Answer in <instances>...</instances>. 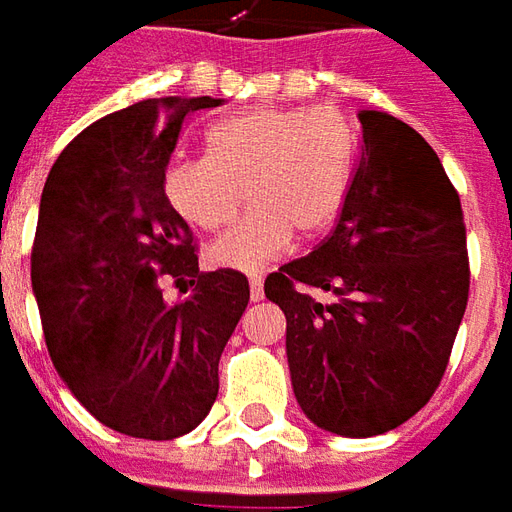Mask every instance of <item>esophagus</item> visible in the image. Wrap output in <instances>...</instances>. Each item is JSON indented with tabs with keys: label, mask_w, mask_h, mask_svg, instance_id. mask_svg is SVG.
<instances>
[{
	"label": "esophagus",
	"mask_w": 512,
	"mask_h": 512,
	"mask_svg": "<svg viewBox=\"0 0 512 512\" xmlns=\"http://www.w3.org/2000/svg\"><path fill=\"white\" fill-rule=\"evenodd\" d=\"M249 299H252V301L263 299V279H260V277L249 279Z\"/></svg>",
	"instance_id": "esophagus-1"
}]
</instances>
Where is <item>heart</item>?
Returning a JSON list of instances; mask_svg holds the SVG:
<instances>
[{"instance_id":"obj_1","label":"heart","mask_w":512,"mask_h":512,"mask_svg":"<svg viewBox=\"0 0 512 512\" xmlns=\"http://www.w3.org/2000/svg\"><path fill=\"white\" fill-rule=\"evenodd\" d=\"M211 156H178L164 172L172 208L216 233L249 211L211 246L216 266L255 271L293 241L326 233L343 211L354 172V134L329 109L257 106L208 134Z\"/></svg>"}]
</instances>
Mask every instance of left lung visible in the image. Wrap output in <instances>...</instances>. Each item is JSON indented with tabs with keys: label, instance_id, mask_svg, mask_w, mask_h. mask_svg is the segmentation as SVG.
Here are the masks:
<instances>
[{
	"label": "left lung",
	"instance_id": "1",
	"mask_svg": "<svg viewBox=\"0 0 512 512\" xmlns=\"http://www.w3.org/2000/svg\"><path fill=\"white\" fill-rule=\"evenodd\" d=\"M362 156L332 235L268 274L290 381L318 428L367 439L428 403L469 301L458 191L403 120L365 109Z\"/></svg>",
	"mask_w": 512,
	"mask_h": 512
}]
</instances>
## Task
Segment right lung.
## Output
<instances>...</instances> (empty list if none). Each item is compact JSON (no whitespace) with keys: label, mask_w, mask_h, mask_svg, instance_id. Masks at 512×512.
I'll use <instances>...</instances> for the list:
<instances>
[{"label":"right lung","mask_w":512,"mask_h":512,"mask_svg":"<svg viewBox=\"0 0 512 512\" xmlns=\"http://www.w3.org/2000/svg\"><path fill=\"white\" fill-rule=\"evenodd\" d=\"M222 98H147L84 128L54 161L32 290L57 373L106 428L167 441L208 417L219 356L249 304L241 271L202 274L164 172L194 112ZM176 282L187 299L167 302Z\"/></svg>","instance_id":"obj_1"}]
</instances>
